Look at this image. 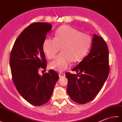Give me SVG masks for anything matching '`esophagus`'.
<instances>
[{
	"label": "esophagus",
	"mask_w": 122,
	"mask_h": 122,
	"mask_svg": "<svg viewBox=\"0 0 122 122\" xmlns=\"http://www.w3.org/2000/svg\"><path fill=\"white\" fill-rule=\"evenodd\" d=\"M65 76V73H59V77H64Z\"/></svg>",
	"instance_id": "esophagus-1"
}]
</instances>
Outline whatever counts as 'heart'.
Instances as JSON below:
<instances>
[{
    "label": "heart",
    "instance_id": "b5f03b06",
    "mask_svg": "<svg viewBox=\"0 0 122 122\" xmlns=\"http://www.w3.org/2000/svg\"><path fill=\"white\" fill-rule=\"evenodd\" d=\"M92 40L86 34L68 25L57 30L54 39L47 38L43 43V50L47 58L54 59L61 49V53L49 64V67L63 72L70 67L71 61L76 62L83 58L91 46Z\"/></svg>",
    "mask_w": 122,
    "mask_h": 122
}]
</instances>
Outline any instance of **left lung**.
Wrapping results in <instances>:
<instances>
[{
	"label": "left lung",
	"mask_w": 122,
	"mask_h": 122,
	"mask_svg": "<svg viewBox=\"0 0 122 122\" xmlns=\"http://www.w3.org/2000/svg\"><path fill=\"white\" fill-rule=\"evenodd\" d=\"M109 68L107 43L102 36L94 34L89 54L72 70L79 74H65L68 80L67 92L71 99L80 104L92 100L104 86Z\"/></svg>",
	"instance_id": "obj_1"
}]
</instances>
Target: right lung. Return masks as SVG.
<instances>
[{"label":"right lung","instance_id":"right-lung-1","mask_svg":"<svg viewBox=\"0 0 122 122\" xmlns=\"http://www.w3.org/2000/svg\"><path fill=\"white\" fill-rule=\"evenodd\" d=\"M51 26L47 23H32L18 36L10 52L14 84L22 97L36 106L49 100L59 79L58 73L52 70L42 76L38 73L40 68L46 69L43 43Z\"/></svg>","mask_w":122,"mask_h":122}]
</instances>
